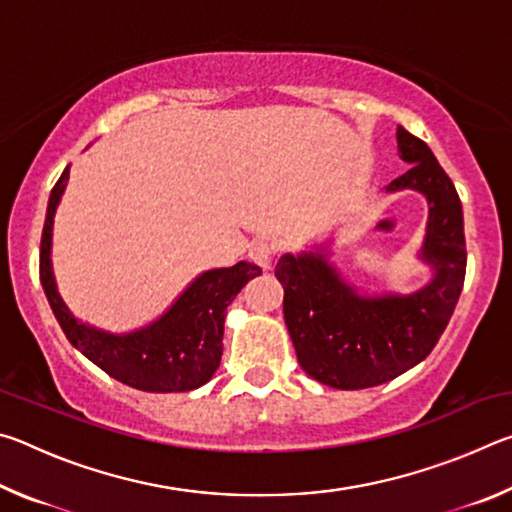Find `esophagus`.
Here are the masks:
<instances>
[{"mask_svg":"<svg viewBox=\"0 0 512 512\" xmlns=\"http://www.w3.org/2000/svg\"><path fill=\"white\" fill-rule=\"evenodd\" d=\"M248 257L253 259V262H255L257 266L271 268L273 257H275V246L268 244V241H264V239H259V241H255L253 246H250Z\"/></svg>","mask_w":512,"mask_h":512,"instance_id":"1","label":"esophagus"}]
</instances>
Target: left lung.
Listing matches in <instances>:
<instances>
[{
  "label": "left lung",
  "instance_id": "left-lung-1",
  "mask_svg": "<svg viewBox=\"0 0 512 512\" xmlns=\"http://www.w3.org/2000/svg\"><path fill=\"white\" fill-rule=\"evenodd\" d=\"M397 153L411 167L386 192L413 189L429 205L418 257L431 268V280L422 289L363 296L329 262L325 246L287 253L275 266L298 363L309 377L341 391L386 384L427 359L463 289L467 253L456 187L429 146L402 126Z\"/></svg>",
  "mask_w": 512,
  "mask_h": 512
}]
</instances>
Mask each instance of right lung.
<instances>
[{"instance_id":"right-lung-1","label":"right lung","mask_w":512,"mask_h":512,"mask_svg":"<svg viewBox=\"0 0 512 512\" xmlns=\"http://www.w3.org/2000/svg\"><path fill=\"white\" fill-rule=\"evenodd\" d=\"M67 178L69 167L49 196L40 241V282L69 343L94 366L137 391L185 393L207 384L221 363L225 309L248 280L262 275V268L239 262L230 268L205 271L160 318L133 332L115 334L83 323L60 298L54 266H51L54 216L67 187Z\"/></svg>"}]
</instances>
